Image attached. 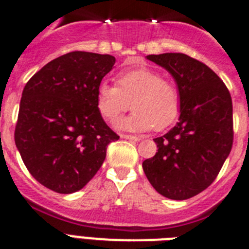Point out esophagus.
I'll return each instance as SVG.
<instances>
[{
    "mask_svg": "<svg viewBox=\"0 0 249 249\" xmlns=\"http://www.w3.org/2000/svg\"><path fill=\"white\" fill-rule=\"evenodd\" d=\"M121 137L126 138V140H129V141H135V142L141 141V137H137V136H132V135H121Z\"/></svg>",
    "mask_w": 249,
    "mask_h": 249,
    "instance_id": "esophagus-1",
    "label": "esophagus"
}]
</instances>
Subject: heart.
<instances>
[{
  "label": "heart",
  "mask_w": 249,
  "mask_h": 249,
  "mask_svg": "<svg viewBox=\"0 0 249 249\" xmlns=\"http://www.w3.org/2000/svg\"><path fill=\"white\" fill-rule=\"evenodd\" d=\"M133 112L116 123L117 128L142 132L160 131L172 124L179 112V93L172 81L147 67L120 72L116 86L101 83L96 92V106L101 117L113 122L129 108Z\"/></svg>",
  "instance_id": "1"
}]
</instances>
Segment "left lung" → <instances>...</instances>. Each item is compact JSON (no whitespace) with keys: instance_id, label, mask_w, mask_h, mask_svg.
<instances>
[{"instance_id":"1","label":"left lung","mask_w":249,"mask_h":249,"mask_svg":"<svg viewBox=\"0 0 249 249\" xmlns=\"http://www.w3.org/2000/svg\"><path fill=\"white\" fill-rule=\"evenodd\" d=\"M172 74L179 93V121L143 160L144 175L160 195L183 201L211 186L233 143L232 98L208 66L183 53L149 54Z\"/></svg>"}]
</instances>
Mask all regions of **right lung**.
<instances>
[{
    "mask_svg": "<svg viewBox=\"0 0 249 249\" xmlns=\"http://www.w3.org/2000/svg\"><path fill=\"white\" fill-rule=\"evenodd\" d=\"M111 54L74 51L43 66L22 92L15 143L32 177L57 193L80 191L97 173L117 136L96 106L113 67Z\"/></svg>",
    "mask_w": 249,
    "mask_h": 249,
    "instance_id": "1",
    "label": "right lung"
}]
</instances>
